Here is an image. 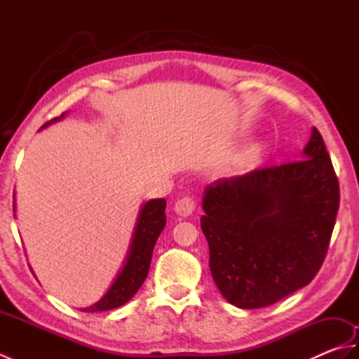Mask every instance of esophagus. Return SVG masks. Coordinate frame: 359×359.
Segmentation results:
<instances>
[{"label": "esophagus", "mask_w": 359, "mask_h": 359, "mask_svg": "<svg viewBox=\"0 0 359 359\" xmlns=\"http://www.w3.org/2000/svg\"><path fill=\"white\" fill-rule=\"evenodd\" d=\"M194 208H196V202L193 201V197H189V196L182 197V199H179L174 205V211L182 217L191 216Z\"/></svg>", "instance_id": "34e87169"}]
</instances>
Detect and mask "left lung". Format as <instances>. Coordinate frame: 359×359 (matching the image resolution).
I'll list each match as a JSON object with an SVG mask.
<instances>
[{
    "instance_id": "8db88e82",
    "label": "left lung",
    "mask_w": 359,
    "mask_h": 359,
    "mask_svg": "<svg viewBox=\"0 0 359 359\" xmlns=\"http://www.w3.org/2000/svg\"><path fill=\"white\" fill-rule=\"evenodd\" d=\"M201 226L210 270L234 307L261 309L310 284L321 269L339 208V184L316 128L293 163L205 188Z\"/></svg>"
}]
</instances>
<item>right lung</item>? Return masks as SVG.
I'll return each instance as SVG.
<instances>
[{
  "instance_id": "1",
  "label": "right lung",
  "mask_w": 359,
  "mask_h": 359,
  "mask_svg": "<svg viewBox=\"0 0 359 359\" xmlns=\"http://www.w3.org/2000/svg\"><path fill=\"white\" fill-rule=\"evenodd\" d=\"M65 116L66 112H63L60 117L48 121V123L41 126V129L49 126L50 123H55V121H60ZM165 208V199H151L142 205L139 216H137V222L134 226L131 243H129V250L123 266L120 269L116 279H114L111 287L108 288V292H106L94 306L80 309L81 311H106L117 309L126 304L137 292H139V288L148 276L152 250H154L158 236L163 231L166 224Z\"/></svg>"
}]
</instances>
